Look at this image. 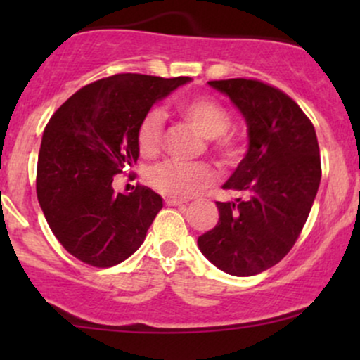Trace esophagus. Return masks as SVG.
<instances>
[{"label": "esophagus", "mask_w": 360, "mask_h": 360, "mask_svg": "<svg viewBox=\"0 0 360 360\" xmlns=\"http://www.w3.org/2000/svg\"><path fill=\"white\" fill-rule=\"evenodd\" d=\"M166 203H167L169 206H184L186 203H188V201L179 200V198H167Z\"/></svg>", "instance_id": "34e87169"}]
</instances>
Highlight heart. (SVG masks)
<instances>
[{
    "label": "heart",
    "mask_w": 360,
    "mask_h": 360,
    "mask_svg": "<svg viewBox=\"0 0 360 360\" xmlns=\"http://www.w3.org/2000/svg\"><path fill=\"white\" fill-rule=\"evenodd\" d=\"M177 113L200 131L212 139L213 152L223 164H233L240 157V147L233 135L226 134L230 127V113L225 106L206 96L183 100L176 105ZM164 115L159 108L148 110L137 128V147L140 154L152 157L162 143ZM148 181L159 193L172 198H189L214 183V172L206 164H188L179 160H166L150 171Z\"/></svg>",
    "instance_id": "b5f03b06"
}]
</instances>
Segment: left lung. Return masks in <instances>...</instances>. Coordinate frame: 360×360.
<instances>
[{
  "label": "left lung",
  "instance_id": "obj_1",
  "mask_svg": "<svg viewBox=\"0 0 360 360\" xmlns=\"http://www.w3.org/2000/svg\"><path fill=\"white\" fill-rule=\"evenodd\" d=\"M245 118L249 150L223 189L243 194L217 201L220 218L198 237L201 254L232 276L276 266L298 240L321 179L315 127L288 94L255 79L210 81Z\"/></svg>",
  "mask_w": 360,
  "mask_h": 360
}]
</instances>
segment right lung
<instances>
[{
    "label": "right lung",
    "instance_id": "1",
    "mask_svg": "<svg viewBox=\"0 0 360 360\" xmlns=\"http://www.w3.org/2000/svg\"><path fill=\"white\" fill-rule=\"evenodd\" d=\"M191 77L117 74L74 93L45 127L37 198L69 254L94 267L130 257L146 240L162 198L146 186L115 193V176L139 159L143 115Z\"/></svg>",
    "mask_w": 360,
    "mask_h": 360
}]
</instances>
